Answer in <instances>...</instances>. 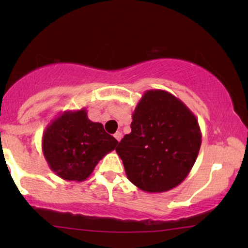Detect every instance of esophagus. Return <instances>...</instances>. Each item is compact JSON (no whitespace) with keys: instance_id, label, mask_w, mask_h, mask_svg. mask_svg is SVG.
<instances>
[{"instance_id":"1","label":"esophagus","mask_w":248,"mask_h":248,"mask_svg":"<svg viewBox=\"0 0 248 248\" xmlns=\"http://www.w3.org/2000/svg\"><path fill=\"white\" fill-rule=\"evenodd\" d=\"M114 137H115V139H116V140L120 142L121 141V139H122V137H123V135H122V133L121 132H116V133L114 134Z\"/></svg>"}]
</instances>
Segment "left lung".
I'll return each instance as SVG.
<instances>
[{"instance_id":"1","label":"left lung","mask_w":248,"mask_h":248,"mask_svg":"<svg viewBox=\"0 0 248 248\" xmlns=\"http://www.w3.org/2000/svg\"><path fill=\"white\" fill-rule=\"evenodd\" d=\"M131 133L116 148L131 183L148 193L181 184L202 143L198 118L165 90H147L132 115Z\"/></svg>"}]
</instances>
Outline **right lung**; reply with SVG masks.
I'll use <instances>...</instances> for the list:
<instances>
[{
    "mask_svg": "<svg viewBox=\"0 0 248 248\" xmlns=\"http://www.w3.org/2000/svg\"><path fill=\"white\" fill-rule=\"evenodd\" d=\"M117 143L103 124L88 118L82 108L65 110L54 118L43 133L42 149L49 168L59 177L82 182Z\"/></svg>",
    "mask_w": 248,
    "mask_h": 248,
    "instance_id": "obj_1",
    "label": "right lung"
}]
</instances>
